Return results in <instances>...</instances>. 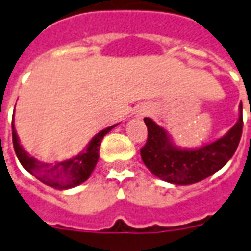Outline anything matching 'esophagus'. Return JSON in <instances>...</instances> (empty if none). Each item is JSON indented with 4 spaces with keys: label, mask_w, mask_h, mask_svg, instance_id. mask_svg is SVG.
I'll use <instances>...</instances> for the list:
<instances>
[{
    "label": "esophagus",
    "mask_w": 251,
    "mask_h": 251,
    "mask_svg": "<svg viewBox=\"0 0 251 251\" xmlns=\"http://www.w3.org/2000/svg\"><path fill=\"white\" fill-rule=\"evenodd\" d=\"M151 113V108L147 104H143V105L138 106L137 110H135V117L138 118H143L145 116H149Z\"/></svg>",
    "instance_id": "esophagus-1"
}]
</instances>
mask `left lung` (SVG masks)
Returning <instances> with one entry per match:
<instances>
[{"label":"left lung","mask_w":251,"mask_h":251,"mask_svg":"<svg viewBox=\"0 0 251 251\" xmlns=\"http://www.w3.org/2000/svg\"><path fill=\"white\" fill-rule=\"evenodd\" d=\"M149 138L141 156L149 171L163 181L175 185H191L222 169L233 156L242 134V106L237 122L220 139L199 149H182L173 143L161 126L145 118Z\"/></svg>","instance_id":"obj_1"}]
</instances>
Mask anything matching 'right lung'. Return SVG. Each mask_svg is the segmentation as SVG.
Segmentation results:
<instances>
[{
    "label": "right lung",
    "mask_w": 251,
    "mask_h": 251,
    "mask_svg": "<svg viewBox=\"0 0 251 251\" xmlns=\"http://www.w3.org/2000/svg\"><path fill=\"white\" fill-rule=\"evenodd\" d=\"M11 126H13L14 150L25 171H28L39 181L48 186L58 189V190H66V189L78 186L88 179L99 160V150H100L102 138L113 127H116L117 124L96 134L87 145L86 149L80 153H78L76 156L72 157L69 160L53 163V164L43 163L33 156H29V153L19 143V138H18L15 127H14V122L11 124Z\"/></svg>",
    "instance_id": "add662e5"
}]
</instances>
